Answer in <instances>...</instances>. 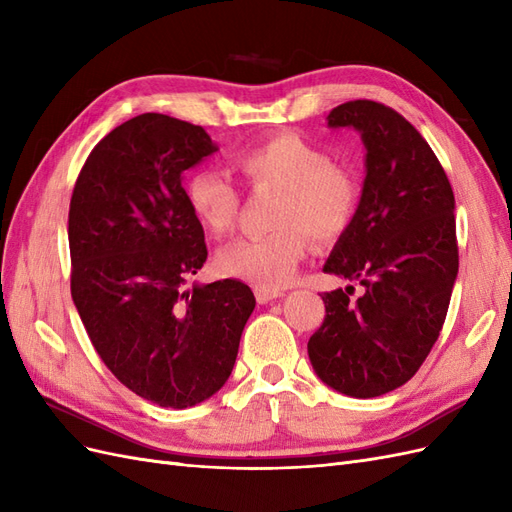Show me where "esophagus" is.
Wrapping results in <instances>:
<instances>
[{
    "label": "esophagus",
    "mask_w": 512,
    "mask_h": 512,
    "mask_svg": "<svg viewBox=\"0 0 512 512\" xmlns=\"http://www.w3.org/2000/svg\"><path fill=\"white\" fill-rule=\"evenodd\" d=\"M254 294H256V301H258V303H269V301H273V299H277V297H284V292H282V290H275V288H260V286H256Z\"/></svg>",
    "instance_id": "esophagus-1"
}]
</instances>
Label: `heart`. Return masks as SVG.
<instances>
[{"mask_svg":"<svg viewBox=\"0 0 512 512\" xmlns=\"http://www.w3.org/2000/svg\"><path fill=\"white\" fill-rule=\"evenodd\" d=\"M235 166L252 188L280 192L271 220L275 230L226 243L218 254V269L260 288H282L292 282L307 252V234L327 243L348 228L359 205V188L327 151L297 134H277L239 151ZM185 196L211 235H224L235 224L239 192L224 175L196 170L185 183Z\"/></svg>","mask_w":512,"mask_h":512,"instance_id":"heart-1","label":"heart"}]
</instances>
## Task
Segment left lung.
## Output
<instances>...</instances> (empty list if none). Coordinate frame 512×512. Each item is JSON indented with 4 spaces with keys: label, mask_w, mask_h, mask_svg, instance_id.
Returning a JSON list of instances; mask_svg holds the SVG:
<instances>
[{
    "label": "left lung",
    "mask_w": 512,
    "mask_h": 512,
    "mask_svg": "<svg viewBox=\"0 0 512 512\" xmlns=\"http://www.w3.org/2000/svg\"><path fill=\"white\" fill-rule=\"evenodd\" d=\"M329 128H354L365 145L359 207L324 273L359 282L322 294L324 316L307 354L318 378L348 397L406 384L442 331L459 271L455 196L425 138L391 106H335Z\"/></svg>",
    "instance_id": "1"
}]
</instances>
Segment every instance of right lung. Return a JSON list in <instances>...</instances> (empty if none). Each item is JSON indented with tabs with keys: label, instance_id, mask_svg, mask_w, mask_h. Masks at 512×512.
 I'll return each mask as SVG.
<instances>
[{
	"label": "right lung",
	"instance_id": "add662e5",
	"mask_svg": "<svg viewBox=\"0 0 512 512\" xmlns=\"http://www.w3.org/2000/svg\"><path fill=\"white\" fill-rule=\"evenodd\" d=\"M213 151L194 123L138 115L89 153L70 200V290L85 331L115 378L162 408L222 389L256 307L239 280L185 288L207 245L181 175Z\"/></svg>",
	"mask_w": 512,
	"mask_h": 512
}]
</instances>
